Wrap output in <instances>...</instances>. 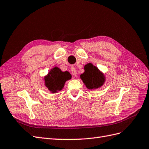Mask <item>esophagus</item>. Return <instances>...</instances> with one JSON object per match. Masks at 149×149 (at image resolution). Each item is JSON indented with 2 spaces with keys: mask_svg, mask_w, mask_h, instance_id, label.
Wrapping results in <instances>:
<instances>
[{
  "mask_svg": "<svg viewBox=\"0 0 149 149\" xmlns=\"http://www.w3.org/2000/svg\"><path fill=\"white\" fill-rule=\"evenodd\" d=\"M71 73L73 74L74 77H76V76H78V73H77V71H76V69L74 68V67H71Z\"/></svg>",
  "mask_w": 149,
  "mask_h": 149,
  "instance_id": "esophagus-1",
  "label": "esophagus"
}]
</instances>
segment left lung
Masks as SVG:
<instances>
[{
  "instance_id": "left-lung-1",
  "label": "left lung",
  "mask_w": 149,
  "mask_h": 149,
  "mask_svg": "<svg viewBox=\"0 0 149 149\" xmlns=\"http://www.w3.org/2000/svg\"><path fill=\"white\" fill-rule=\"evenodd\" d=\"M84 69V73L81 75L83 83L89 89H96L101 87L105 81V77L97 67L89 63Z\"/></svg>"
}]
</instances>
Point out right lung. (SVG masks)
<instances>
[{
	"instance_id": "1",
	"label": "right lung",
	"mask_w": 149,
	"mask_h": 149,
	"mask_svg": "<svg viewBox=\"0 0 149 149\" xmlns=\"http://www.w3.org/2000/svg\"><path fill=\"white\" fill-rule=\"evenodd\" d=\"M71 78V76L68 72H63L58 67H55L45 77V83L49 91L55 93L61 90L65 82Z\"/></svg>"
}]
</instances>
